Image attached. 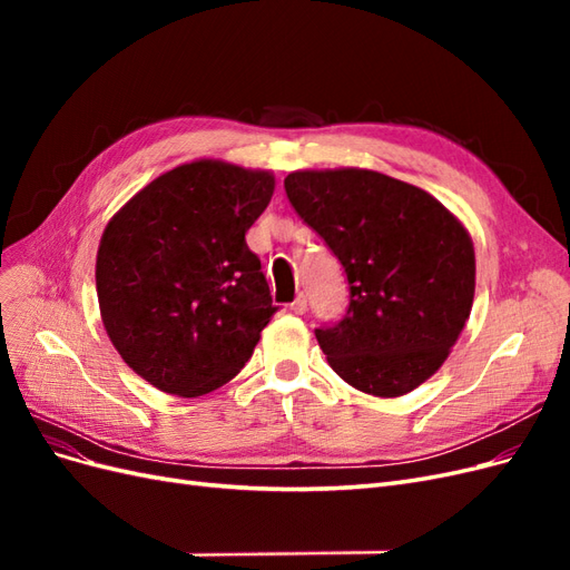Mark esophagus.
<instances>
[{
  "label": "esophagus",
  "instance_id": "1",
  "mask_svg": "<svg viewBox=\"0 0 570 570\" xmlns=\"http://www.w3.org/2000/svg\"><path fill=\"white\" fill-rule=\"evenodd\" d=\"M289 308H292V312H295V314H304V312H306V297H304V295H297L295 302L289 304Z\"/></svg>",
  "mask_w": 570,
  "mask_h": 570
}]
</instances>
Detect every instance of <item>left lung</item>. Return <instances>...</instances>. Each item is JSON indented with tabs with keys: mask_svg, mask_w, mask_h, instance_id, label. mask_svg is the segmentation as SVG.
<instances>
[{
	"mask_svg": "<svg viewBox=\"0 0 570 570\" xmlns=\"http://www.w3.org/2000/svg\"><path fill=\"white\" fill-rule=\"evenodd\" d=\"M285 193L347 275V312L316 327L327 364L375 396L425 383L473 306L475 252L459 218L425 189L364 168L295 170Z\"/></svg>",
	"mask_w": 570,
	"mask_h": 570,
	"instance_id": "1",
	"label": "left lung"
}]
</instances>
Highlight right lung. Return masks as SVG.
Wrapping results in <instances>:
<instances>
[{"mask_svg":"<svg viewBox=\"0 0 570 570\" xmlns=\"http://www.w3.org/2000/svg\"><path fill=\"white\" fill-rule=\"evenodd\" d=\"M273 189L268 170L202 159L151 180L109 220L95 271L101 323L149 385L199 396L249 361L278 312L245 239Z\"/></svg>","mask_w":570,"mask_h":570,"instance_id":"1","label":"right lung"}]
</instances>
